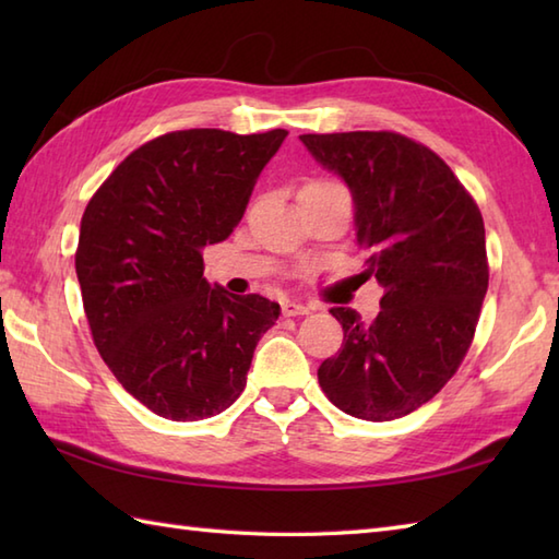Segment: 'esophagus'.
Returning <instances> with one entry per match:
<instances>
[{"instance_id":"obj_1","label":"esophagus","mask_w":559,"mask_h":559,"mask_svg":"<svg viewBox=\"0 0 559 559\" xmlns=\"http://www.w3.org/2000/svg\"><path fill=\"white\" fill-rule=\"evenodd\" d=\"M312 307L302 305V302H283V317H300V314H310Z\"/></svg>"}]
</instances>
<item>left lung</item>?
<instances>
[{
	"label": "left lung",
	"mask_w": 559,
	"mask_h": 559,
	"mask_svg": "<svg viewBox=\"0 0 559 559\" xmlns=\"http://www.w3.org/2000/svg\"><path fill=\"white\" fill-rule=\"evenodd\" d=\"M312 158L350 189L362 276L384 295L365 324L331 307L343 346L319 386L343 413L394 420L430 401L466 355L488 293L483 216L449 165L394 132L302 134Z\"/></svg>",
	"instance_id": "obj_1"
}]
</instances>
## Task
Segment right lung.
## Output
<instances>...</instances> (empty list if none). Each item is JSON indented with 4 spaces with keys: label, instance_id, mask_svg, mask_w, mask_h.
Instances as JSON below:
<instances>
[{
    "label": "right lung",
    "instance_id": "obj_1",
    "mask_svg": "<svg viewBox=\"0 0 559 559\" xmlns=\"http://www.w3.org/2000/svg\"><path fill=\"white\" fill-rule=\"evenodd\" d=\"M286 129L163 134L117 165L81 218L76 276L96 348L160 418L233 406L281 305L204 278V247L228 240Z\"/></svg>",
    "mask_w": 559,
    "mask_h": 559
}]
</instances>
